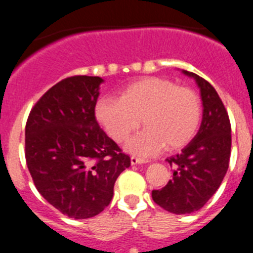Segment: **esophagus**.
<instances>
[{
    "label": "esophagus",
    "mask_w": 253,
    "mask_h": 253,
    "mask_svg": "<svg viewBox=\"0 0 253 253\" xmlns=\"http://www.w3.org/2000/svg\"><path fill=\"white\" fill-rule=\"evenodd\" d=\"M130 162H131V165H139V163H146V162H148V161L144 160V158L137 157V156H131Z\"/></svg>",
    "instance_id": "obj_1"
}]
</instances>
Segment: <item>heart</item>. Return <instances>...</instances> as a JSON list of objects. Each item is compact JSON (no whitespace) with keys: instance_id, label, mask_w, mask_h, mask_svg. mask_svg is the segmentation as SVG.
<instances>
[{"instance_id":"b5f03b06","label":"heart","mask_w":253,"mask_h":253,"mask_svg":"<svg viewBox=\"0 0 253 253\" xmlns=\"http://www.w3.org/2000/svg\"><path fill=\"white\" fill-rule=\"evenodd\" d=\"M202 101L190 87L176 86L169 80L146 77L124 87L119 99L105 97L95 107L96 119L116 142L131 138L128 149L148 156L165 147L176 151L189 144L202 123Z\"/></svg>"}]
</instances>
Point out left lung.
Here are the masks:
<instances>
[{
    "instance_id": "left-lung-1",
    "label": "left lung",
    "mask_w": 253,
    "mask_h": 253,
    "mask_svg": "<svg viewBox=\"0 0 253 253\" xmlns=\"http://www.w3.org/2000/svg\"><path fill=\"white\" fill-rule=\"evenodd\" d=\"M195 78L203 100V122L198 134L176 156L167 158L172 178L165 187L152 191L153 202L173 214H190L204 207L227 173L231 158V122L224 104L211 84Z\"/></svg>"
}]
</instances>
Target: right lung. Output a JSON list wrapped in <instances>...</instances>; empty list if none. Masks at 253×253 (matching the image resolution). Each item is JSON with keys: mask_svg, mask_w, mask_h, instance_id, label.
<instances>
[{"mask_svg": "<svg viewBox=\"0 0 253 253\" xmlns=\"http://www.w3.org/2000/svg\"><path fill=\"white\" fill-rule=\"evenodd\" d=\"M100 77L73 76L49 88L29 114L25 158L34 185L62 214L86 219L110 204L130 157L95 116Z\"/></svg>", "mask_w": 253, "mask_h": 253, "instance_id": "1", "label": "right lung"}]
</instances>
